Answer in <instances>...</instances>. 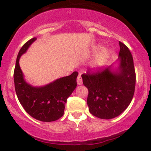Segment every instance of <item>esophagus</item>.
<instances>
[{
  "mask_svg": "<svg viewBox=\"0 0 151 151\" xmlns=\"http://www.w3.org/2000/svg\"><path fill=\"white\" fill-rule=\"evenodd\" d=\"M82 83H83V79H82V77H81V74L79 73L78 76H77V84L81 85Z\"/></svg>",
  "mask_w": 151,
  "mask_h": 151,
  "instance_id": "34e87169",
  "label": "esophagus"
}]
</instances>
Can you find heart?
<instances>
[{
	"instance_id": "heart-1",
	"label": "heart",
	"mask_w": 151,
	"mask_h": 151,
	"mask_svg": "<svg viewBox=\"0 0 151 151\" xmlns=\"http://www.w3.org/2000/svg\"><path fill=\"white\" fill-rule=\"evenodd\" d=\"M109 56V52L106 49H104V48L100 49L94 56V58L91 62V67L92 68H99V67L103 66L108 60Z\"/></svg>"
}]
</instances>
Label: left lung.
Wrapping results in <instances>:
<instances>
[{"label": "left lung", "mask_w": 151, "mask_h": 151, "mask_svg": "<svg viewBox=\"0 0 151 151\" xmlns=\"http://www.w3.org/2000/svg\"><path fill=\"white\" fill-rule=\"evenodd\" d=\"M119 65L95 73L82 75L83 83L89 90L87 104L89 112L100 119H109L120 115L131 103L135 90L136 73L133 56L129 48L119 42Z\"/></svg>", "instance_id": "left-lung-1"}]
</instances>
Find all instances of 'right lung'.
Masks as SVG:
<instances>
[{"mask_svg":"<svg viewBox=\"0 0 151 151\" xmlns=\"http://www.w3.org/2000/svg\"><path fill=\"white\" fill-rule=\"evenodd\" d=\"M35 40L33 38L28 41L18 52L14 72L15 92L20 103L31 116L42 122L55 121L63 116L67 99L76 88L78 73L74 72L44 86L34 87L26 83L19 59Z\"/></svg>","mask_w":151,"mask_h":151,"instance_id":"add662e5","label":"right lung"}]
</instances>
